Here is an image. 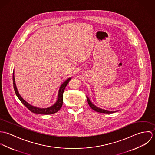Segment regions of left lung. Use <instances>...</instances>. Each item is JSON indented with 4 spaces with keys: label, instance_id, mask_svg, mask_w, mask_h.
<instances>
[{
    "label": "left lung",
    "instance_id": "1",
    "mask_svg": "<svg viewBox=\"0 0 155 155\" xmlns=\"http://www.w3.org/2000/svg\"><path fill=\"white\" fill-rule=\"evenodd\" d=\"M87 100H88V103L89 106H90V107L93 109L95 111H97V112H99V113H114L116 111H110L106 110H104V109H101L100 108H98L97 107H96L94 104H93L91 101H90V100L89 99L88 97H87Z\"/></svg>",
    "mask_w": 155,
    "mask_h": 155
}]
</instances>
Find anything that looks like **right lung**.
I'll return each instance as SVG.
<instances>
[{
    "instance_id": "add662e5",
    "label": "right lung",
    "mask_w": 155,
    "mask_h": 155,
    "mask_svg": "<svg viewBox=\"0 0 155 155\" xmlns=\"http://www.w3.org/2000/svg\"><path fill=\"white\" fill-rule=\"evenodd\" d=\"M71 78H69L68 79H67L66 81H64L62 85H61L60 88L59 89V91H58V98H57V100L56 101V103L52 106L48 107V108H39V107H36L35 106H31V104H30L29 103H28L26 101H25L22 97H21V95H20L18 89L16 87V84H15V78H14V70L13 71V76H12V79H13V85H14V88L15 92L17 95V96L18 97V98H19V100L21 101L22 104L29 110L31 111V112L34 113H37V114H53L55 113L56 112H57L59 110L63 105V92L64 91L67 85L68 84V83L69 82L70 80L71 79Z\"/></svg>"
}]
</instances>
